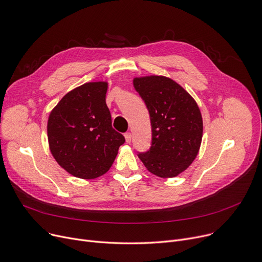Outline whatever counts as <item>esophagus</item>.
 I'll list each match as a JSON object with an SVG mask.
<instances>
[{
    "label": "esophagus",
    "mask_w": 262,
    "mask_h": 262,
    "mask_svg": "<svg viewBox=\"0 0 262 262\" xmlns=\"http://www.w3.org/2000/svg\"><path fill=\"white\" fill-rule=\"evenodd\" d=\"M125 138H126V142H127V143H130V142H131V138H132L131 132H126V133H125Z\"/></svg>",
    "instance_id": "34e87169"
}]
</instances>
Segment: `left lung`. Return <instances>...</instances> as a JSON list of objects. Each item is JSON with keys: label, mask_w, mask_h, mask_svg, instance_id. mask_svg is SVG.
<instances>
[{"label": "left lung", "mask_w": 262, "mask_h": 262, "mask_svg": "<svg viewBox=\"0 0 262 262\" xmlns=\"http://www.w3.org/2000/svg\"><path fill=\"white\" fill-rule=\"evenodd\" d=\"M144 100L151 122L152 140L138 158L148 170L161 178H173L195 159L202 141L203 121L193 98L172 79L149 76L133 80Z\"/></svg>", "instance_id": "8db88e82"}]
</instances>
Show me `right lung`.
Returning a JSON list of instances; mask_svg holds the SVG:
<instances>
[{"mask_svg":"<svg viewBox=\"0 0 262 262\" xmlns=\"http://www.w3.org/2000/svg\"><path fill=\"white\" fill-rule=\"evenodd\" d=\"M105 82L84 83L61 99L48 122L51 152L74 177L95 179L112 166L125 137L112 128Z\"/></svg>","mask_w":262,"mask_h":262,"instance_id":"right-lung-1","label":"right lung"}]
</instances>
